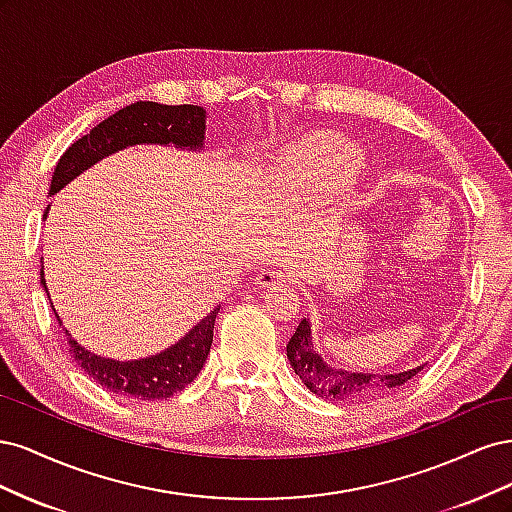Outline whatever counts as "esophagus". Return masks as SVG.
Listing matches in <instances>:
<instances>
[{
  "label": "esophagus",
  "instance_id": "esophagus-1",
  "mask_svg": "<svg viewBox=\"0 0 512 512\" xmlns=\"http://www.w3.org/2000/svg\"><path fill=\"white\" fill-rule=\"evenodd\" d=\"M256 282L262 286V288H271V290H277V288H284L288 286V275L282 273L280 269H262L256 277Z\"/></svg>",
  "mask_w": 512,
  "mask_h": 512
}]
</instances>
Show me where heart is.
Segmentation results:
<instances>
[{
  "label": "heart",
  "mask_w": 512,
  "mask_h": 512,
  "mask_svg": "<svg viewBox=\"0 0 512 512\" xmlns=\"http://www.w3.org/2000/svg\"><path fill=\"white\" fill-rule=\"evenodd\" d=\"M359 158V149L346 143L344 138L316 134L305 138L303 143L292 147L286 156H282L273 175L277 181L288 185L333 183L354 168Z\"/></svg>",
  "instance_id": "1"
}]
</instances>
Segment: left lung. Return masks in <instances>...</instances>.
Wrapping results in <instances>:
<instances>
[{"mask_svg":"<svg viewBox=\"0 0 512 512\" xmlns=\"http://www.w3.org/2000/svg\"><path fill=\"white\" fill-rule=\"evenodd\" d=\"M288 361L309 391L324 399L354 401L382 395L397 386L406 384L423 367L399 371V374H363V371H344L333 369L322 361V356L314 350L312 342V324L307 318L299 322L297 331L290 337L286 346Z\"/></svg>","mask_w":512,"mask_h":512,"instance_id":"left-lung-1","label":"left lung"}]
</instances>
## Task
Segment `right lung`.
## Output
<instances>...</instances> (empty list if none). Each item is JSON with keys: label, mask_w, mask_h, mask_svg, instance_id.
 Wrapping results in <instances>:
<instances>
[{"label": "right lung", "mask_w": 512, "mask_h": 512, "mask_svg": "<svg viewBox=\"0 0 512 512\" xmlns=\"http://www.w3.org/2000/svg\"><path fill=\"white\" fill-rule=\"evenodd\" d=\"M205 119V108L194 104L168 106L158 102H134L121 108V111L98 123L94 130L66 149V153L55 166L49 194H57L64 185H68L74 177H79L89 166H94L102 158L111 156V153L132 145L147 143L173 145L192 151L203 149L207 130ZM46 213H49V207L44 211V218ZM40 286L46 290L44 267L40 269ZM46 294H49V290H46ZM218 312L220 305L209 316L200 320L190 333H185V337L179 339L175 346L138 361H113L85 350L61 327L57 312L55 318L66 333L72 359L89 378H94V382L104 386L106 391H113L117 395L156 401L183 391L198 376V371L203 369L213 344V324Z\"/></svg>", "instance_id": "obj_1"}]
</instances>
